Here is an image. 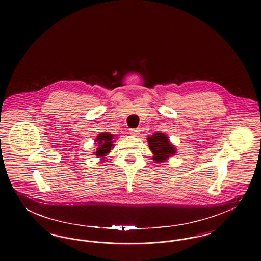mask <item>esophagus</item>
I'll use <instances>...</instances> for the list:
<instances>
[{
  "mask_svg": "<svg viewBox=\"0 0 261 261\" xmlns=\"http://www.w3.org/2000/svg\"><path fill=\"white\" fill-rule=\"evenodd\" d=\"M130 134L133 135V136H137L140 134V130L139 129H131L130 130Z\"/></svg>",
  "mask_w": 261,
  "mask_h": 261,
  "instance_id": "1",
  "label": "esophagus"
}]
</instances>
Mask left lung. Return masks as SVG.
Instances as JSON below:
<instances>
[{
    "label": "left lung",
    "mask_w": 261,
    "mask_h": 261,
    "mask_svg": "<svg viewBox=\"0 0 261 261\" xmlns=\"http://www.w3.org/2000/svg\"><path fill=\"white\" fill-rule=\"evenodd\" d=\"M149 149L153 153L152 160L154 162H165L176 153V148L171 145L169 138L164 133L155 132L148 137Z\"/></svg>",
    "instance_id": "obj_1"
}]
</instances>
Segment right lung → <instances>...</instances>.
Instances as JSON below:
<instances>
[{
  "mask_svg": "<svg viewBox=\"0 0 261 261\" xmlns=\"http://www.w3.org/2000/svg\"><path fill=\"white\" fill-rule=\"evenodd\" d=\"M95 143L98 144V148L94 153H96L98 158L103 159L108 153L111 152V149L113 148V135L109 132L99 133L95 140Z\"/></svg>",
  "mask_w": 261,
  "mask_h": 261,
  "instance_id": "add662e5",
  "label": "right lung"
}]
</instances>
